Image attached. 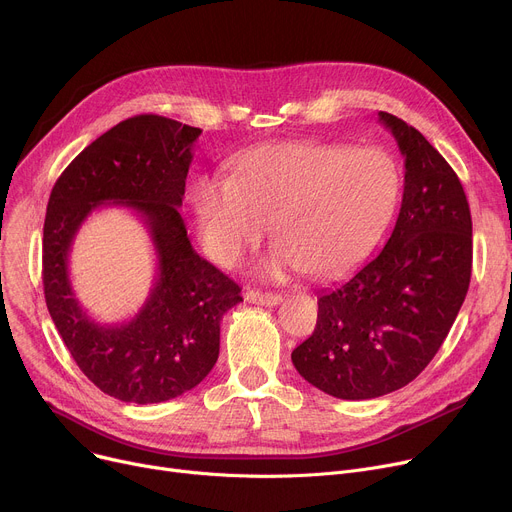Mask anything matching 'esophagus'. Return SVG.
Listing matches in <instances>:
<instances>
[{
    "mask_svg": "<svg viewBox=\"0 0 512 512\" xmlns=\"http://www.w3.org/2000/svg\"><path fill=\"white\" fill-rule=\"evenodd\" d=\"M245 300L249 304H257V306H267V308H273L281 302V296L279 294H271V291H259V289H247L245 294Z\"/></svg>",
    "mask_w": 512,
    "mask_h": 512,
    "instance_id": "esophagus-1",
    "label": "esophagus"
}]
</instances>
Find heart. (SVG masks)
Returning a JSON list of instances; mask_svg holds the SVG:
<instances>
[{"label": "heart", "instance_id": "heart-1", "mask_svg": "<svg viewBox=\"0 0 512 512\" xmlns=\"http://www.w3.org/2000/svg\"><path fill=\"white\" fill-rule=\"evenodd\" d=\"M399 196L391 154L318 141L259 145L233 160L231 178L200 176L190 188L200 243L218 265L235 267L271 223L277 243L255 267L269 279L350 269L373 249Z\"/></svg>", "mask_w": 512, "mask_h": 512}]
</instances>
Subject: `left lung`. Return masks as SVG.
I'll return each mask as SVG.
<instances>
[{
	"mask_svg": "<svg viewBox=\"0 0 512 512\" xmlns=\"http://www.w3.org/2000/svg\"><path fill=\"white\" fill-rule=\"evenodd\" d=\"M379 121L405 158L395 229L350 277L322 291L312 336L291 352L310 385L350 401L393 393L427 367L472 273V216L456 172L403 119L379 111Z\"/></svg>",
	"mask_w": 512,
	"mask_h": 512,
	"instance_id": "obj_1",
	"label": "left lung"
}]
</instances>
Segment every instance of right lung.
<instances>
[{"instance_id":"add662e5","label":"right lung","mask_w":512,"mask_h":512,"mask_svg":"<svg viewBox=\"0 0 512 512\" xmlns=\"http://www.w3.org/2000/svg\"><path fill=\"white\" fill-rule=\"evenodd\" d=\"M200 133L160 115L125 119L70 162L48 200L42 239L48 312L87 379L125 403H162L194 389L218 358L223 316L243 302L241 287L192 249L178 212ZM101 205L133 209L157 253L151 296L121 325L91 319L67 275L71 243Z\"/></svg>"}]
</instances>
